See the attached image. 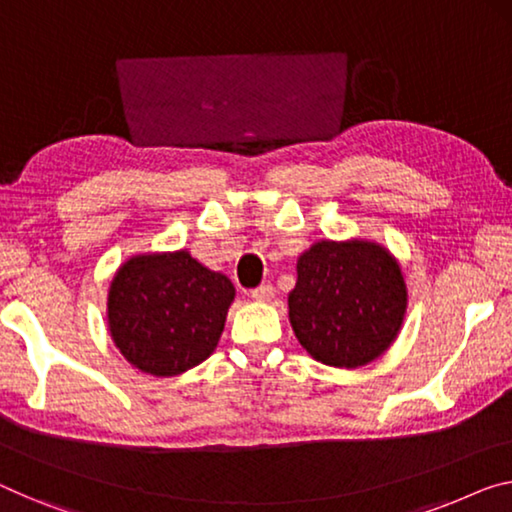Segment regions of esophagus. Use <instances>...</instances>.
I'll use <instances>...</instances> for the list:
<instances>
[{"instance_id":"obj_1","label":"esophagus","mask_w":512,"mask_h":512,"mask_svg":"<svg viewBox=\"0 0 512 512\" xmlns=\"http://www.w3.org/2000/svg\"><path fill=\"white\" fill-rule=\"evenodd\" d=\"M273 294H276L273 285H259L253 289V292H250V299L259 301V303H269L273 299Z\"/></svg>"}]
</instances>
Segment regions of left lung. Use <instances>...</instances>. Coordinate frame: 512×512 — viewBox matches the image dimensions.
Wrapping results in <instances>:
<instances>
[{"label":"left lung","instance_id":"8db88e82","mask_svg":"<svg viewBox=\"0 0 512 512\" xmlns=\"http://www.w3.org/2000/svg\"><path fill=\"white\" fill-rule=\"evenodd\" d=\"M289 322L301 347L333 368L375 361L398 338L407 285L398 259L372 241H319L296 262Z\"/></svg>","mask_w":512,"mask_h":512}]
</instances>
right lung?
Segmentation results:
<instances>
[{"label":"right lung","mask_w":512,"mask_h":512,"mask_svg":"<svg viewBox=\"0 0 512 512\" xmlns=\"http://www.w3.org/2000/svg\"><path fill=\"white\" fill-rule=\"evenodd\" d=\"M232 301L230 278L188 250L135 255L110 285V335L133 368L174 377L213 354Z\"/></svg>","instance_id":"1"}]
</instances>
